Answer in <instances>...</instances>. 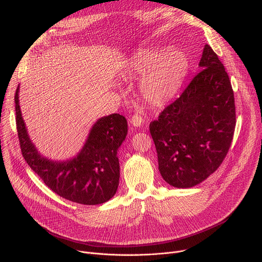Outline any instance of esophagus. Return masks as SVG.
I'll list each match as a JSON object with an SVG mask.
<instances>
[{
	"label": "esophagus",
	"mask_w": 262,
	"mask_h": 262,
	"mask_svg": "<svg viewBox=\"0 0 262 262\" xmlns=\"http://www.w3.org/2000/svg\"><path fill=\"white\" fill-rule=\"evenodd\" d=\"M144 118L140 116V115H138V114H133L132 115V117L130 118V123L134 126V127H140V126H143V124H144Z\"/></svg>",
	"instance_id": "1"
}]
</instances>
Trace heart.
<instances>
[{"instance_id": "obj_1", "label": "heart", "mask_w": 262, "mask_h": 262, "mask_svg": "<svg viewBox=\"0 0 262 262\" xmlns=\"http://www.w3.org/2000/svg\"><path fill=\"white\" fill-rule=\"evenodd\" d=\"M189 70L186 54L178 49L165 52L144 49L131 58L129 73L142 76L140 96L152 107H163L177 94Z\"/></svg>"}]
</instances>
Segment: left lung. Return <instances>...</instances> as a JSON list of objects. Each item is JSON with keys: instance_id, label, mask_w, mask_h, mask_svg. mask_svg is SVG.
Instances as JSON below:
<instances>
[{"instance_id": "8db88e82", "label": "left lung", "mask_w": 262, "mask_h": 262, "mask_svg": "<svg viewBox=\"0 0 262 262\" xmlns=\"http://www.w3.org/2000/svg\"><path fill=\"white\" fill-rule=\"evenodd\" d=\"M199 67L182 95L149 126L159 172L175 188H192L214 173L226 158L235 131L230 78L208 44Z\"/></svg>"}]
</instances>
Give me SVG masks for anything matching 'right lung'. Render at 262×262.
<instances>
[{"label":"right lung","instance_id":"1","mask_svg":"<svg viewBox=\"0 0 262 262\" xmlns=\"http://www.w3.org/2000/svg\"><path fill=\"white\" fill-rule=\"evenodd\" d=\"M15 122L19 147L28 166L44 184L65 199L80 205H100L112 198L119 183L117 150L128 133L127 119L114 113L93 125L80 152L72 159L53 162L39 154L29 138L14 95Z\"/></svg>","mask_w":262,"mask_h":262}]
</instances>
